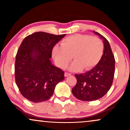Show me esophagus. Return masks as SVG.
<instances>
[{
	"label": "esophagus",
	"instance_id": "obj_1",
	"mask_svg": "<svg viewBox=\"0 0 130 130\" xmlns=\"http://www.w3.org/2000/svg\"><path fill=\"white\" fill-rule=\"evenodd\" d=\"M70 75H71V73H67V72L65 73V77H67V76H70Z\"/></svg>",
	"mask_w": 130,
	"mask_h": 130
}]
</instances>
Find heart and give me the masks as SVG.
<instances>
[{
	"mask_svg": "<svg viewBox=\"0 0 130 130\" xmlns=\"http://www.w3.org/2000/svg\"><path fill=\"white\" fill-rule=\"evenodd\" d=\"M103 53V44L100 38L84 34H75L64 38L61 46H56L53 56L58 67L65 68L72 59L74 61L70 67L71 71L84 68L89 70L96 66Z\"/></svg>",
	"mask_w": 130,
	"mask_h": 130,
	"instance_id": "1",
	"label": "heart"
}]
</instances>
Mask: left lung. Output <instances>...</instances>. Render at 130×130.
Returning <instances> with one entry per match:
<instances>
[{"instance_id": "left-lung-1", "label": "left lung", "mask_w": 130, "mask_h": 130, "mask_svg": "<svg viewBox=\"0 0 130 130\" xmlns=\"http://www.w3.org/2000/svg\"><path fill=\"white\" fill-rule=\"evenodd\" d=\"M94 33L103 40V54L98 63L85 73L75 74L77 79L72 93L79 100L94 101L106 94L112 84L115 72V59L109 41L99 33Z\"/></svg>"}]
</instances>
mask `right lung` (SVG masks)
Returning <instances> with one entry per match:
<instances>
[{
	"instance_id": "1",
	"label": "right lung",
	"mask_w": 130,
	"mask_h": 130,
	"mask_svg": "<svg viewBox=\"0 0 130 130\" xmlns=\"http://www.w3.org/2000/svg\"><path fill=\"white\" fill-rule=\"evenodd\" d=\"M65 35L38 32L22 41L16 56L14 76L21 93L28 100H47L56 85L65 78L64 71L54 66L50 59L54 46Z\"/></svg>"
}]
</instances>
